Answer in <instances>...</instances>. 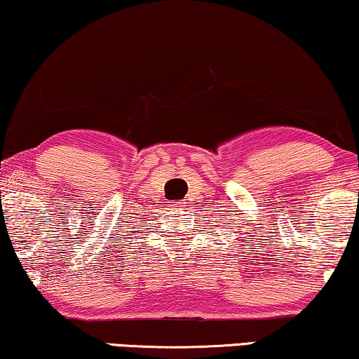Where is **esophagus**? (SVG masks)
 <instances>
[{"label":"esophagus","mask_w":359,"mask_h":359,"mask_svg":"<svg viewBox=\"0 0 359 359\" xmlns=\"http://www.w3.org/2000/svg\"><path fill=\"white\" fill-rule=\"evenodd\" d=\"M170 207L179 208V207H182V203H180V202H172V203H170Z\"/></svg>","instance_id":"34e87169"}]
</instances>
